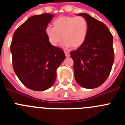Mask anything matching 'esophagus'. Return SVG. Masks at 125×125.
<instances>
[{"instance_id": "esophagus-1", "label": "esophagus", "mask_w": 125, "mask_h": 125, "mask_svg": "<svg viewBox=\"0 0 125 125\" xmlns=\"http://www.w3.org/2000/svg\"><path fill=\"white\" fill-rule=\"evenodd\" d=\"M65 55H66V57H69L70 56V54L69 52H65Z\"/></svg>"}]
</instances>
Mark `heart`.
<instances>
[{"label":"heart","mask_w":125,"mask_h":125,"mask_svg":"<svg viewBox=\"0 0 125 125\" xmlns=\"http://www.w3.org/2000/svg\"><path fill=\"white\" fill-rule=\"evenodd\" d=\"M54 27L48 26L45 32L51 44L56 46L62 39L64 47L78 48L83 44L87 37L88 24L82 16H61L53 22Z\"/></svg>","instance_id":"obj_1"}]
</instances>
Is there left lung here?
<instances>
[{
	"label": "left lung",
	"mask_w": 125,
	"mask_h": 125,
	"mask_svg": "<svg viewBox=\"0 0 125 125\" xmlns=\"http://www.w3.org/2000/svg\"><path fill=\"white\" fill-rule=\"evenodd\" d=\"M77 15L86 19L88 31L83 44L70 52L75 79L83 88L93 89L103 84L111 72L114 62L113 37L102 22L86 13Z\"/></svg>",
	"instance_id": "obj_1"
}]
</instances>
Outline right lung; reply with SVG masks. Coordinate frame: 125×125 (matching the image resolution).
I'll use <instances>...</instances> for the list:
<instances>
[{
    "mask_svg": "<svg viewBox=\"0 0 125 125\" xmlns=\"http://www.w3.org/2000/svg\"><path fill=\"white\" fill-rule=\"evenodd\" d=\"M54 15H33L16 29L10 44L14 72L23 84L34 91L49 89L64 52L49 42L45 30Z\"/></svg>",
    "mask_w": 125,
    "mask_h": 125,
    "instance_id": "1",
    "label": "right lung"
}]
</instances>
